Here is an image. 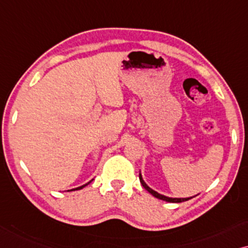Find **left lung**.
<instances>
[{
	"instance_id": "1",
	"label": "left lung",
	"mask_w": 248,
	"mask_h": 248,
	"mask_svg": "<svg viewBox=\"0 0 248 248\" xmlns=\"http://www.w3.org/2000/svg\"><path fill=\"white\" fill-rule=\"evenodd\" d=\"M140 184L143 185V187L145 188V189H146L148 193L152 194V195H153L154 197H156V199H158V200L166 201V202H170V203H181V202H185V201H188V200L193 199V197H187V199H171V197H167V196H164V195H161V194L156 193V191H155V190L151 189V188L148 187L147 185L144 183V180H143V178H141V174L140 173Z\"/></svg>"
}]
</instances>
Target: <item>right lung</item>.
<instances>
[{
	"label": "right lung",
	"instance_id": "obj_1",
	"mask_svg": "<svg viewBox=\"0 0 248 248\" xmlns=\"http://www.w3.org/2000/svg\"><path fill=\"white\" fill-rule=\"evenodd\" d=\"M90 183H91V181H90ZM90 183H88V184H90ZM88 184H86V185H84V186H80V187H78V188H75V189H71V190H78V189H81V188H84L85 186H87Z\"/></svg>",
	"mask_w": 248,
	"mask_h": 248
}]
</instances>
